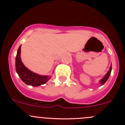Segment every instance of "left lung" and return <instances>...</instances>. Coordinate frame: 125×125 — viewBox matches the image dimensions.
Listing matches in <instances>:
<instances>
[{
	"instance_id": "left-lung-1",
	"label": "left lung",
	"mask_w": 125,
	"mask_h": 125,
	"mask_svg": "<svg viewBox=\"0 0 125 125\" xmlns=\"http://www.w3.org/2000/svg\"><path fill=\"white\" fill-rule=\"evenodd\" d=\"M111 69H112V66H111H111H110V69H109L108 72V73H106V75L104 76V77L102 79H101L100 80V81H99V83L101 84V86H102V85H103V84H104L105 83L106 81H107V80L108 79L109 77H110V73H111Z\"/></svg>"
}]
</instances>
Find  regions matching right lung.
I'll return each instance as SVG.
<instances>
[{
  "mask_svg": "<svg viewBox=\"0 0 125 125\" xmlns=\"http://www.w3.org/2000/svg\"><path fill=\"white\" fill-rule=\"evenodd\" d=\"M21 46L18 48L15 58V69L21 80L27 85L37 87L46 83L51 78V76L40 75L27 69L22 62L20 57Z\"/></svg>",
  "mask_w": 125,
  "mask_h": 125,
  "instance_id": "obj_1",
  "label": "right lung"
}]
</instances>
